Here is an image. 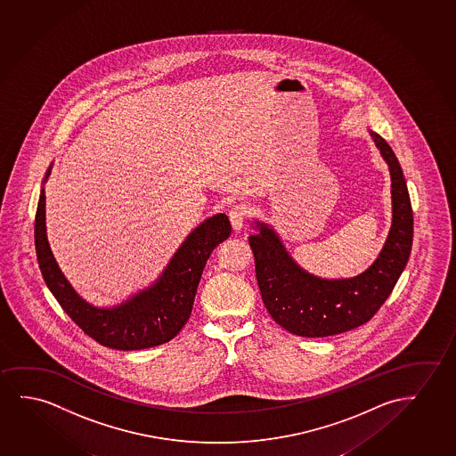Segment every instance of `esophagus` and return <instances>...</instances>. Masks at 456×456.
<instances>
[{"label": "esophagus", "instance_id": "obj_1", "mask_svg": "<svg viewBox=\"0 0 456 456\" xmlns=\"http://www.w3.org/2000/svg\"><path fill=\"white\" fill-rule=\"evenodd\" d=\"M230 222H232V230L239 232L244 228L245 218H247V208L244 205L232 206L230 211Z\"/></svg>", "mask_w": 456, "mask_h": 456}]
</instances>
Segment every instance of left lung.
I'll return each mask as SVG.
<instances>
[{
    "instance_id": "8db88e82",
    "label": "left lung",
    "mask_w": 456,
    "mask_h": 456,
    "mask_svg": "<svg viewBox=\"0 0 456 456\" xmlns=\"http://www.w3.org/2000/svg\"><path fill=\"white\" fill-rule=\"evenodd\" d=\"M389 166L392 224L383 250L361 275L325 280L308 273L289 255L269 224L256 220L248 238L257 286L272 319L289 333L325 338L370 321L402 275L412 247V208L403 172L381 135L369 131Z\"/></svg>"
}]
</instances>
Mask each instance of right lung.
Listing matches in <instances>:
<instances>
[{"mask_svg":"<svg viewBox=\"0 0 456 456\" xmlns=\"http://www.w3.org/2000/svg\"><path fill=\"white\" fill-rule=\"evenodd\" d=\"M53 164L45 174V183ZM232 224L216 214L193 230L150 286L112 308H96L77 296L59 269L46 238L45 189H40L34 242L48 289L71 321L98 344L116 350H142L166 344L180 333L192 313L200 278L212 250L230 236Z\"/></svg>","mask_w":456,"mask_h":456,"instance_id":"add662e5","label":"right lung"}]
</instances>
